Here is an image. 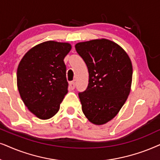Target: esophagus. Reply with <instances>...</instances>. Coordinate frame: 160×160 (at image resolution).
<instances>
[{
    "mask_svg": "<svg viewBox=\"0 0 160 160\" xmlns=\"http://www.w3.org/2000/svg\"><path fill=\"white\" fill-rule=\"evenodd\" d=\"M74 87H75V83H74V82H69V88L72 89V90H74Z\"/></svg>",
    "mask_w": 160,
    "mask_h": 160,
    "instance_id": "34e87169",
    "label": "esophagus"
}]
</instances>
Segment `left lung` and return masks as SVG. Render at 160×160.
<instances>
[{
	"label": "left lung",
	"mask_w": 160,
	"mask_h": 160,
	"mask_svg": "<svg viewBox=\"0 0 160 160\" xmlns=\"http://www.w3.org/2000/svg\"><path fill=\"white\" fill-rule=\"evenodd\" d=\"M88 69L86 90L79 93L82 110L93 124L112 120L131 91L132 65L129 55L116 42L97 39L75 44Z\"/></svg>",
	"instance_id": "8db88e82"
}]
</instances>
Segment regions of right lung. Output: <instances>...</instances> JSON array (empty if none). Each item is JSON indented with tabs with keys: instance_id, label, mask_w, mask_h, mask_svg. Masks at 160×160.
<instances>
[{
	"instance_id": "obj_1",
	"label": "right lung",
	"mask_w": 160,
	"mask_h": 160,
	"mask_svg": "<svg viewBox=\"0 0 160 160\" xmlns=\"http://www.w3.org/2000/svg\"><path fill=\"white\" fill-rule=\"evenodd\" d=\"M71 49L67 42H44L30 49L19 63V93L25 105L37 118L49 119L60 109L68 92L63 59Z\"/></svg>"
}]
</instances>
